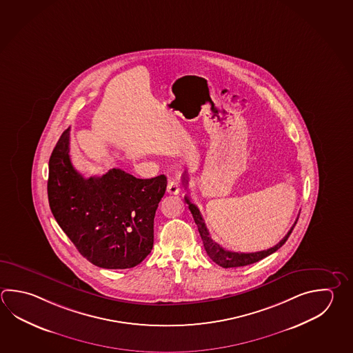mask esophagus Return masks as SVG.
Wrapping results in <instances>:
<instances>
[{
    "instance_id": "34e87169",
    "label": "esophagus",
    "mask_w": 353,
    "mask_h": 353,
    "mask_svg": "<svg viewBox=\"0 0 353 353\" xmlns=\"http://www.w3.org/2000/svg\"><path fill=\"white\" fill-rule=\"evenodd\" d=\"M167 192L170 194H179L180 193V185L176 180L168 181V185H167Z\"/></svg>"
}]
</instances>
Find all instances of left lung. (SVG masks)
<instances>
[{
    "label": "left lung",
    "instance_id": "1",
    "mask_svg": "<svg viewBox=\"0 0 353 353\" xmlns=\"http://www.w3.org/2000/svg\"><path fill=\"white\" fill-rule=\"evenodd\" d=\"M182 182H183V185L187 187V185H188V176H187L186 172L183 173V176H182ZM185 201H186L187 205H188L190 211L192 213L193 220H194L196 225H197V228H199L201 239L203 241V246H205L207 254L210 256V259H211L214 263H217L219 266L223 267V268L247 266V265H251V263H254V262H259V261L265 259L267 256H270V254H272L273 252H276L279 247H282L285 245L287 239L290 237V234L292 232L293 227L297 223V222H294V225H293L292 228L287 232L286 236H285L282 240L279 241L276 246L271 247V248H268V250L251 253L232 252V251H227L223 247L220 246L219 243H216V242L211 239L210 232H208V230H207L205 220L202 219V214H201L199 207L191 202L188 196L185 197Z\"/></svg>",
    "mask_w": 353,
    "mask_h": 353
}]
</instances>
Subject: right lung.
Returning <instances> with one entry per match:
<instances>
[{"label": "right lung", "mask_w": 353, "mask_h": 353, "mask_svg": "<svg viewBox=\"0 0 353 353\" xmlns=\"http://www.w3.org/2000/svg\"><path fill=\"white\" fill-rule=\"evenodd\" d=\"M166 186L165 174L141 180L120 168L83 177L70 159V128L48 162L54 220L86 260L108 270L132 268L150 254L154 213Z\"/></svg>", "instance_id": "add662e5"}]
</instances>
